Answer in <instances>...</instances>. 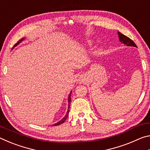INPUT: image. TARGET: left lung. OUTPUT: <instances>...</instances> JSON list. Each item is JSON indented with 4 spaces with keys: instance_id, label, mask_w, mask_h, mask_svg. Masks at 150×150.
Returning a JSON list of instances; mask_svg holds the SVG:
<instances>
[{
    "instance_id": "8db88e82",
    "label": "left lung",
    "mask_w": 150,
    "mask_h": 150,
    "mask_svg": "<svg viewBox=\"0 0 150 150\" xmlns=\"http://www.w3.org/2000/svg\"><path fill=\"white\" fill-rule=\"evenodd\" d=\"M118 36H119V40H120V42L123 43L124 45H126L127 46H132V47H136V45L135 43H134L132 40L130 38H129L128 37L126 36L124 34H121L120 32H118Z\"/></svg>"
}]
</instances>
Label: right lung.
<instances>
[{"instance_id": "add662e5", "label": "right lung", "mask_w": 150, "mask_h": 150, "mask_svg": "<svg viewBox=\"0 0 150 150\" xmlns=\"http://www.w3.org/2000/svg\"><path fill=\"white\" fill-rule=\"evenodd\" d=\"M24 40V38H22L21 40H20L18 42L16 43V44L14 45V46H16L17 45H18V44H20V43L22 41H23ZM71 92H72V91H71V93H69V97H68V110H67V114H66V115H65V116H64V117H63L60 121H59V122H58L55 123V124H53V125H52V126H59V125H60V124H63L66 120H67V117H68V115H69V106H70V104H71Z\"/></svg>"}]
</instances>
